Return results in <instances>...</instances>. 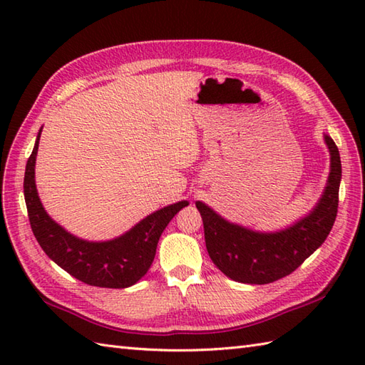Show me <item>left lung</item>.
I'll use <instances>...</instances> for the list:
<instances>
[{
  "mask_svg": "<svg viewBox=\"0 0 365 365\" xmlns=\"http://www.w3.org/2000/svg\"><path fill=\"white\" fill-rule=\"evenodd\" d=\"M329 150V175L320 199L307 215L290 226L262 232L232 222L202 200L196 207L204 221L207 251L232 281L269 284L297 269L329 235L337 216L342 165L337 145L324 135Z\"/></svg>",
  "mask_w": 365,
  "mask_h": 365,
  "instance_id": "8db88e82",
  "label": "left lung"
}]
</instances>
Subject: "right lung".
I'll return each instance as SVG.
<instances>
[{
    "mask_svg": "<svg viewBox=\"0 0 365 365\" xmlns=\"http://www.w3.org/2000/svg\"><path fill=\"white\" fill-rule=\"evenodd\" d=\"M42 128L38 130L33 153L28 158L25 202L31 229L48 257L78 281L105 289H127L149 271L157 252L158 240L169 221L187 207L188 200H178L147 215L122 235L91 242L66 230L46 213L36 187V157Z\"/></svg>",
    "mask_w": 365,
    "mask_h": 365,
    "instance_id": "obj_1",
    "label": "right lung"
}]
</instances>
